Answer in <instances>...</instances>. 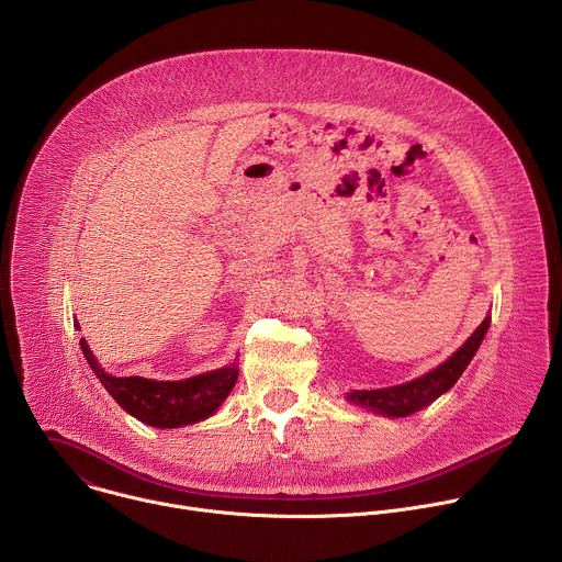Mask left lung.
Listing matches in <instances>:
<instances>
[{
  "mask_svg": "<svg viewBox=\"0 0 562 562\" xmlns=\"http://www.w3.org/2000/svg\"><path fill=\"white\" fill-rule=\"evenodd\" d=\"M490 325H492V315H487L483 323H480V327L467 338V342L449 360L438 364L434 371L405 384L371 389V391L367 389L351 391L347 393V400L349 403H356L358 407H364L367 412L382 414L389 418H405L425 409L427 405L434 403L436 397L447 393L458 382V378L475 356L480 342H483Z\"/></svg>",
  "mask_w": 562,
  "mask_h": 562,
  "instance_id": "obj_1",
  "label": "left lung"
}]
</instances>
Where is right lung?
<instances>
[{
    "instance_id": "add662e5",
    "label": "right lung",
    "mask_w": 562,
    "mask_h": 562,
    "mask_svg": "<svg viewBox=\"0 0 562 562\" xmlns=\"http://www.w3.org/2000/svg\"><path fill=\"white\" fill-rule=\"evenodd\" d=\"M75 327L79 329V325ZM79 347H82L87 362L104 389L115 397V403L133 418L157 429L187 427L213 416L231 393L239 373L237 364L233 362L217 371L176 382L148 380L139 375L115 378L102 369L85 338L79 340Z\"/></svg>"
}]
</instances>
